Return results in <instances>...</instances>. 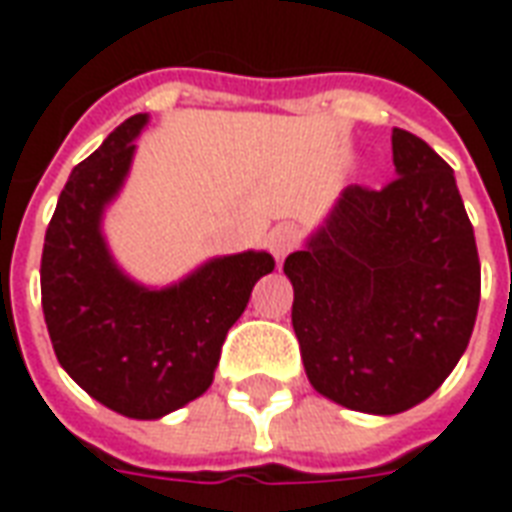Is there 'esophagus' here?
<instances>
[{"instance_id":"34e87169","label":"esophagus","mask_w":512,"mask_h":512,"mask_svg":"<svg viewBox=\"0 0 512 512\" xmlns=\"http://www.w3.org/2000/svg\"><path fill=\"white\" fill-rule=\"evenodd\" d=\"M299 227H293V224H279L271 230L268 235V249H271V255L277 257V260H285V257L299 246Z\"/></svg>"}]
</instances>
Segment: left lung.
Segmentation results:
<instances>
[{
    "mask_svg": "<svg viewBox=\"0 0 512 512\" xmlns=\"http://www.w3.org/2000/svg\"><path fill=\"white\" fill-rule=\"evenodd\" d=\"M392 161V183L348 186L285 260L310 384L365 414H400L433 395L480 304V257L452 167L403 128L392 131Z\"/></svg>",
    "mask_w": 512,
    "mask_h": 512,
    "instance_id": "obj_1",
    "label": "left lung"
}]
</instances>
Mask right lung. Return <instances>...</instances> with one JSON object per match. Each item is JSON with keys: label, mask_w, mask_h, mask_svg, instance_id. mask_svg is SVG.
Returning <instances> with one entry per match:
<instances>
[{"label": "right lung", "mask_w": 512, "mask_h": 512, "mask_svg": "<svg viewBox=\"0 0 512 512\" xmlns=\"http://www.w3.org/2000/svg\"><path fill=\"white\" fill-rule=\"evenodd\" d=\"M147 115L128 117L73 169L40 257V293L54 354L84 392L117 414L158 419L200 397L222 343L268 252L213 257L169 288L126 277L109 255L101 219L126 180Z\"/></svg>", "instance_id": "right-lung-1"}]
</instances>
